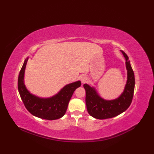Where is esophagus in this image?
<instances>
[{
	"mask_svg": "<svg viewBox=\"0 0 154 154\" xmlns=\"http://www.w3.org/2000/svg\"><path fill=\"white\" fill-rule=\"evenodd\" d=\"M87 76L86 75H82V76L81 77V83H82L83 84V83H86V81H87Z\"/></svg>",
	"mask_w": 154,
	"mask_h": 154,
	"instance_id": "1",
	"label": "esophagus"
}]
</instances>
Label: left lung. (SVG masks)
I'll return each mask as SVG.
<instances>
[{
  "label": "left lung",
  "instance_id": "obj_1",
  "mask_svg": "<svg viewBox=\"0 0 154 154\" xmlns=\"http://www.w3.org/2000/svg\"><path fill=\"white\" fill-rule=\"evenodd\" d=\"M122 51L126 59L127 81L121 95L114 100H105L101 98L94 87L84 84L85 89V103L88 112L97 119H106L119 115L128 109L132 103L135 86L134 73L130 65L128 57Z\"/></svg>",
  "mask_w": 154,
  "mask_h": 154
}]
</instances>
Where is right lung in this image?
Here are the masks:
<instances>
[{"instance_id":"obj_1","label":"right lung","mask_w":154,"mask_h":154,"mask_svg":"<svg viewBox=\"0 0 154 154\" xmlns=\"http://www.w3.org/2000/svg\"><path fill=\"white\" fill-rule=\"evenodd\" d=\"M28 57L26 59L18 79V92L25 107L32 115L45 120H56L66 112L67 106L75 90L81 85L80 81L65 85L60 92L50 98H40L29 92L24 82L26 66Z\"/></svg>"}]
</instances>
